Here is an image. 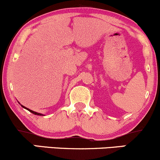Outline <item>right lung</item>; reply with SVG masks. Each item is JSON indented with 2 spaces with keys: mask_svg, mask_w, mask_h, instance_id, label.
Masks as SVG:
<instances>
[{
  "mask_svg": "<svg viewBox=\"0 0 160 160\" xmlns=\"http://www.w3.org/2000/svg\"><path fill=\"white\" fill-rule=\"evenodd\" d=\"M22 107V108H25V109H27L28 111H29L31 112V113H34V114H35V115H40V116H43V114H41V113H37V112H35V111H32V110H30V109H28V108H25V107H24L23 105H21Z\"/></svg>",
  "mask_w": 160,
  "mask_h": 160,
  "instance_id": "1",
  "label": "right lung"
}]
</instances>
